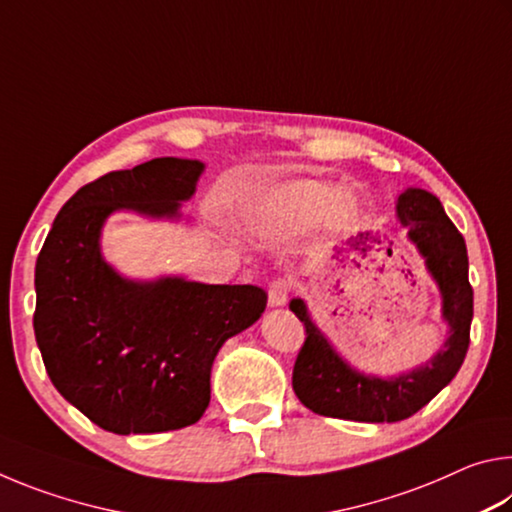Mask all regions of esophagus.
I'll list each match as a JSON object with an SVG mask.
<instances>
[{"label":"esophagus","mask_w":512,"mask_h":512,"mask_svg":"<svg viewBox=\"0 0 512 512\" xmlns=\"http://www.w3.org/2000/svg\"><path fill=\"white\" fill-rule=\"evenodd\" d=\"M293 291V282L287 277H275V280L268 284V305L271 307H282L284 302L289 300Z\"/></svg>","instance_id":"esophagus-1"}]
</instances>
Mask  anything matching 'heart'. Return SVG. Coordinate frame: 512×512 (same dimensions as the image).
<instances>
[{
  "mask_svg": "<svg viewBox=\"0 0 512 512\" xmlns=\"http://www.w3.org/2000/svg\"><path fill=\"white\" fill-rule=\"evenodd\" d=\"M325 214L336 223L350 221L357 214V201L323 180H291L268 189L250 207L248 223L259 232L280 235L316 223Z\"/></svg>",
  "mask_w": 512,
  "mask_h": 512,
  "instance_id": "b5f03b06",
  "label": "heart"
}]
</instances>
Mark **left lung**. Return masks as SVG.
<instances>
[{"label": "left lung", "instance_id": "obj_1", "mask_svg": "<svg viewBox=\"0 0 512 512\" xmlns=\"http://www.w3.org/2000/svg\"><path fill=\"white\" fill-rule=\"evenodd\" d=\"M397 216L418 246L429 273L443 293L449 339L422 368L379 379L352 370L311 323L305 302L291 300V311L305 323V343L293 366V391L309 411L325 418L357 422H400L418 413L456 377L470 348L474 291L467 280V248L443 205L424 189H406L397 198Z\"/></svg>", "mask_w": 512, "mask_h": 512}]
</instances>
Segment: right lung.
<instances>
[{
    "mask_svg": "<svg viewBox=\"0 0 512 512\" xmlns=\"http://www.w3.org/2000/svg\"><path fill=\"white\" fill-rule=\"evenodd\" d=\"M203 164L155 158L110 171L60 207L36 262L33 329L56 391L101 429L162 433L201 420L221 345L262 316L253 284L131 282L99 253L115 210L178 216Z\"/></svg>",
    "mask_w": 512,
    "mask_h": 512,
    "instance_id": "add662e5",
    "label": "right lung"
}]
</instances>
